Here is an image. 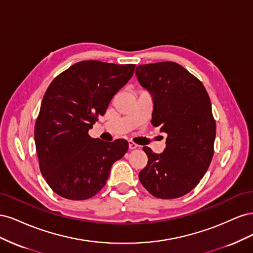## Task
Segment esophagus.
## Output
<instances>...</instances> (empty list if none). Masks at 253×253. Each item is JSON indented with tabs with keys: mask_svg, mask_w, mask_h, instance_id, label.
<instances>
[{
	"mask_svg": "<svg viewBox=\"0 0 253 253\" xmlns=\"http://www.w3.org/2000/svg\"><path fill=\"white\" fill-rule=\"evenodd\" d=\"M137 147H138V145H137L135 142L128 141V149H129V150H134V149H136Z\"/></svg>",
	"mask_w": 253,
	"mask_h": 253,
	"instance_id": "obj_1",
	"label": "esophagus"
}]
</instances>
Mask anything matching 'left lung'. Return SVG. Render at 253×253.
I'll return each instance as SVG.
<instances>
[{
    "mask_svg": "<svg viewBox=\"0 0 253 253\" xmlns=\"http://www.w3.org/2000/svg\"><path fill=\"white\" fill-rule=\"evenodd\" d=\"M136 76L153 97L152 125L168 134L162 154L143 148L148 164L139 180L155 197L183 196L198 185L213 157L216 125L209 95L195 76L170 61L138 65Z\"/></svg>",
    "mask_w": 253,
    "mask_h": 253,
    "instance_id": "obj_1",
    "label": "left lung"
}]
</instances>
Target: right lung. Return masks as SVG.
<instances>
[{"label": "right lung", "instance_id": "right-lung-1", "mask_svg": "<svg viewBox=\"0 0 253 253\" xmlns=\"http://www.w3.org/2000/svg\"><path fill=\"white\" fill-rule=\"evenodd\" d=\"M134 70L135 64L81 61L49 84L36 121L35 142L40 171L58 195L72 201L93 197L105 186L113 164L126 153V140L95 139L88 129Z\"/></svg>", "mask_w": 253, "mask_h": 253}]
</instances>
